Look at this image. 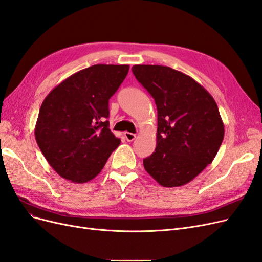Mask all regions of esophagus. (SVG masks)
I'll use <instances>...</instances> for the list:
<instances>
[{
	"label": "esophagus",
	"mask_w": 262,
	"mask_h": 262,
	"mask_svg": "<svg viewBox=\"0 0 262 262\" xmlns=\"http://www.w3.org/2000/svg\"><path fill=\"white\" fill-rule=\"evenodd\" d=\"M124 138H125V140H127L128 142H131L135 138H137V135H135L134 133H130V132H124Z\"/></svg>",
	"instance_id": "34e87169"
}]
</instances>
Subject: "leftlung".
Returning <instances> with one entry per match:
<instances>
[{
	"instance_id": "left-lung-1",
	"label": "left lung",
	"mask_w": 262,
	"mask_h": 262,
	"mask_svg": "<svg viewBox=\"0 0 262 262\" xmlns=\"http://www.w3.org/2000/svg\"><path fill=\"white\" fill-rule=\"evenodd\" d=\"M139 82L157 106L156 148L143 160L165 187L182 186L211 164L224 137L213 97L189 76L167 66L134 65Z\"/></svg>"
}]
</instances>
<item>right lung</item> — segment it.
Listing matches in <instances>:
<instances>
[{
	"mask_svg": "<svg viewBox=\"0 0 262 262\" xmlns=\"http://www.w3.org/2000/svg\"><path fill=\"white\" fill-rule=\"evenodd\" d=\"M129 65H93L71 75L44 98L34 135L50 166L68 181H91L120 140L111 131L108 101Z\"/></svg>",
	"mask_w": 262,
	"mask_h": 262,
	"instance_id": "obj_1",
	"label": "right lung"
}]
</instances>
